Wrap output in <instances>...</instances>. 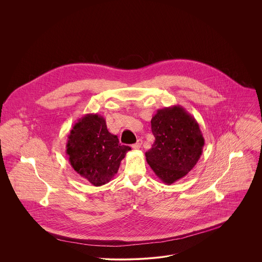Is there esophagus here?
<instances>
[{
  "mask_svg": "<svg viewBox=\"0 0 262 262\" xmlns=\"http://www.w3.org/2000/svg\"><path fill=\"white\" fill-rule=\"evenodd\" d=\"M141 145H142V140H141V139H139L135 144H133V145H132V148H133V149L138 150L140 147H141Z\"/></svg>",
  "mask_w": 262,
  "mask_h": 262,
  "instance_id": "1",
  "label": "esophagus"
}]
</instances>
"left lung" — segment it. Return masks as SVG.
<instances>
[{"mask_svg": "<svg viewBox=\"0 0 262 262\" xmlns=\"http://www.w3.org/2000/svg\"><path fill=\"white\" fill-rule=\"evenodd\" d=\"M155 137L146 161L158 179L171 185L186 177L199 161L205 139L195 119L177 105L157 110L151 119Z\"/></svg>", "mask_w": 262, "mask_h": 262, "instance_id": "obj_1", "label": "left lung"}]
</instances>
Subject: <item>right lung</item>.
Returning a JSON list of instances; mask_svg holds the SVG:
<instances>
[{
	"label": "right lung",
	"instance_id": "right-lung-1",
	"mask_svg": "<svg viewBox=\"0 0 262 262\" xmlns=\"http://www.w3.org/2000/svg\"><path fill=\"white\" fill-rule=\"evenodd\" d=\"M129 150L108 131L105 118L98 114H86L78 119L67 142L72 167L95 187L112 180Z\"/></svg>",
	"mask_w": 262,
	"mask_h": 262
}]
</instances>
